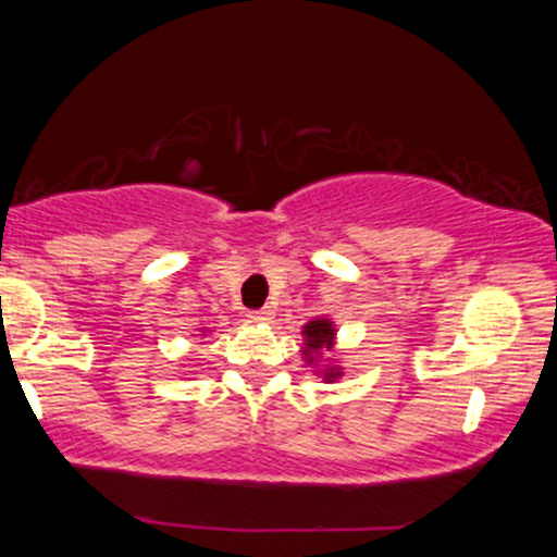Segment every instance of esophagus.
<instances>
[{
    "label": "esophagus",
    "mask_w": 557,
    "mask_h": 557,
    "mask_svg": "<svg viewBox=\"0 0 557 557\" xmlns=\"http://www.w3.org/2000/svg\"><path fill=\"white\" fill-rule=\"evenodd\" d=\"M270 319H272V311L270 309L248 311V322H253V324H264V322H270Z\"/></svg>",
    "instance_id": "obj_1"
}]
</instances>
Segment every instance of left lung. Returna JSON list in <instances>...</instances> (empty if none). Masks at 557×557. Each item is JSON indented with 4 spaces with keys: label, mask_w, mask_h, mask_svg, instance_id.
<instances>
[{
    "label": "left lung",
    "mask_w": 557,
    "mask_h": 557,
    "mask_svg": "<svg viewBox=\"0 0 557 557\" xmlns=\"http://www.w3.org/2000/svg\"><path fill=\"white\" fill-rule=\"evenodd\" d=\"M300 335H304V348H300V354H304V361L314 369L317 376H322V382L341 380L343 367L337 363V359H322L324 350L335 348V322L327 317H317L300 327Z\"/></svg>",
    "instance_id": "8db88e82"
}]
</instances>
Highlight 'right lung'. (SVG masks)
<instances>
[{
    "label": "right lung",
    "mask_w": 557,
    "mask_h": 557,
    "mask_svg": "<svg viewBox=\"0 0 557 557\" xmlns=\"http://www.w3.org/2000/svg\"><path fill=\"white\" fill-rule=\"evenodd\" d=\"M207 332H212V330H201V335H207Z\"/></svg>",
    "instance_id": "add662e5"
}]
</instances>
